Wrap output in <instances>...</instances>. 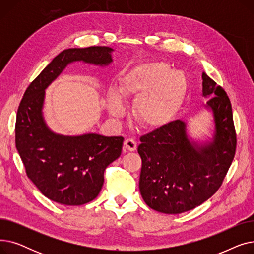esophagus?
I'll return each instance as SVG.
<instances>
[{
	"mask_svg": "<svg viewBox=\"0 0 254 254\" xmlns=\"http://www.w3.org/2000/svg\"><path fill=\"white\" fill-rule=\"evenodd\" d=\"M125 149L127 151H135L137 149V142L135 139L128 138L125 140Z\"/></svg>",
	"mask_w": 254,
	"mask_h": 254,
	"instance_id": "1",
	"label": "esophagus"
}]
</instances>
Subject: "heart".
<instances>
[{"mask_svg":"<svg viewBox=\"0 0 254 254\" xmlns=\"http://www.w3.org/2000/svg\"><path fill=\"white\" fill-rule=\"evenodd\" d=\"M188 79L172 71L165 63L145 64L120 79L119 93L124 98H137L135 117L147 128H158L176 117L188 93ZM108 107L112 115L122 116L125 107L116 90L109 93Z\"/></svg>","mask_w":254,"mask_h":254,"instance_id":"1","label":"heart"}]
</instances>
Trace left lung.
<instances>
[{"label": "left lung", "mask_w": 254, "mask_h": 254, "mask_svg": "<svg viewBox=\"0 0 254 254\" xmlns=\"http://www.w3.org/2000/svg\"><path fill=\"white\" fill-rule=\"evenodd\" d=\"M203 95L214 115L213 141L198 147L186 136L185 124L175 122L140 138L142 159L139 189L151 209L179 214L191 210L221 186L237 148L231 101L225 90L203 73Z\"/></svg>", "instance_id": "8db88e82"}]
</instances>
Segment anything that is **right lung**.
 Wrapping results in <instances>:
<instances>
[{"label": "right lung", "instance_id": "add662e5", "mask_svg": "<svg viewBox=\"0 0 254 254\" xmlns=\"http://www.w3.org/2000/svg\"><path fill=\"white\" fill-rule=\"evenodd\" d=\"M113 49L106 46L70 48L53 59L26 88L17 109L15 145L25 173L46 197L63 205L79 206L95 199L104 172L122 154L124 137L53 134L42 117L45 88L65 65L83 61L108 64Z\"/></svg>", "mask_w": 254, "mask_h": 254}]
</instances>
